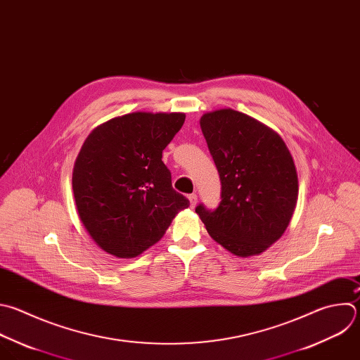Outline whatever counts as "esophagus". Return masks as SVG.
<instances>
[{"mask_svg": "<svg viewBox=\"0 0 360 360\" xmlns=\"http://www.w3.org/2000/svg\"><path fill=\"white\" fill-rule=\"evenodd\" d=\"M188 199H189V202H191V206L195 207V206H196V202H198V195H196V193H189V195H188Z\"/></svg>", "mask_w": 360, "mask_h": 360, "instance_id": "1", "label": "esophagus"}]
</instances>
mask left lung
<instances>
[{"label":"left lung","mask_w":360,"mask_h":360,"mask_svg":"<svg viewBox=\"0 0 360 360\" xmlns=\"http://www.w3.org/2000/svg\"><path fill=\"white\" fill-rule=\"evenodd\" d=\"M200 129L219 172L216 209L195 212L230 253L249 257L281 237L294 213L298 178L281 137L257 120L230 108L206 112Z\"/></svg>","instance_id":"1"}]
</instances>
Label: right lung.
Returning <instances> with one entry per match:
<instances>
[{"label":"right lung","instance_id":"add662e5","mask_svg":"<svg viewBox=\"0 0 360 360\" xmlns=\"http://www.w3.org/2000/svg\"><path fill=\"white\" fill-rule=\"evenodd\" d=\"M184 122V112H131L86 139L72 185L80 220L104 252L123 259L141 255L189 206L161 160Z\"/></svg>","mask_w":360,"mask_h":360}]
</instances>
